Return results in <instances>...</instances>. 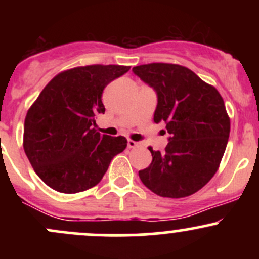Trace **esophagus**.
I'll return each mask as SVG.
<instances>
[{
    "mask_svg": "<svg viewBox=\"0 0 259 259\" xmlns=\"http://www.w3.org/2000/svg\"><path fill=\"white\" fill-rule=\"evenodd\" d=\"M138 143L134 142V140H127V148H137Z\"/></svg>",
    "mask_w": 259,
    "mask_h": 259,
    "instance_id": "34e87169",
    "label": "esophagus"
}]
</instances>
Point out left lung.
Wrapping results in <instances>:
<instances>
[{
    "mask_svg": "<svg viewBox=\"0 0 259 259\" xmlns=\"http://www.w3.org/2000/svg\"><path fill=\"white\" fill-rule=\"evenodd\" d=\"M158 96L154 121L165 122V151L150 150L153 160L139 170L143 184L165 198H184L213 178L228 143L231 121L214 86L176 64L133 67ZM165 133V132H164Z\"/></svg>",
    "mask_w": 259,
    "mask_h": 259,
    "instance_id": "8db88e82",
    "label": "left lung"
}]
</instances>
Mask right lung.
<instances>
[{
  "mask_svg": "<svg viewBox=\"0 0 259 259\" xmlns=\"http://www.w3.org/2000/svg\"><path fill=\"white\" fill-rule=\"evenodd\" d=\"M130 70L119 65H90L60 72L28 109L23 149L33 170L60 193L95 187L116 154L126 148L124 137L101 135L96 116L105 113L104 89Z\"/></svg>",
  "mask_w": 259,
  "mask_h": 259,
  "instance_id": "1",
  "label": "right lung"
}]
</instances>
